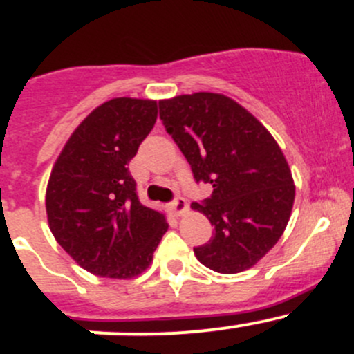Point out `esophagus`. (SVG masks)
<instances>
[{
    "label": "esophagus",
    "mask_w": 354,
    "mask_h": 354,
    "mask_svg": "<svg viewBox=\"0 0 354 354\" xmlns=\"http://www.w3.org/2000/svg\"><path fill=\"white\" fill-rule=\"evenodd\" d=\"M169 209L174 216H181V214H185L188 210L187 200H185L183 197H176L173 202L169 203Z\"/></svg>",
    "instance_id": "1"
}]
</instances>
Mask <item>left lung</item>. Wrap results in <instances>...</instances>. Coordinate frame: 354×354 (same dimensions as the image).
I'll return each instance as SVG.
<instances>
[{
    "mask_svg": "<svg viewBox=\"0 0 354 354\" xmlns=\"http://www.w3.org/2000/svg\"><path fill=\"white\" fill-rule=\"evenodd\" d=\"M159 118L212 195L192 207L214 226L195 246L198 262L221 274L255 266L283 236L295 202L291 171L272 135L233 99L212 92L159 102Z\"/></svg>",
    "mask_w": 354,
    "mask_h": 354,
    "instance_id": "8db88e82",
    "label": "left lung"
}]
</instances>
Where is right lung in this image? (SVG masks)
Here are the masks:
<instances>
[{
  "mask_svg": "<svg viewBox=\"0 0 354 354\" xmlns=\"http://www.w3.org/2000/svg\"><path fill=\"white\" fill-rule=\"evenodd\" d=\"M156 120V101L111 99L78 124L53 167L46 192L51 233L95 276H138L167 231L162 214L138 200L128 171Z\"/></svg>",
  "mask_w": 354,
  "mask_h": 354,
  "instance_id": "obj_1",
  "label": "right lung"
}]
</instances>
